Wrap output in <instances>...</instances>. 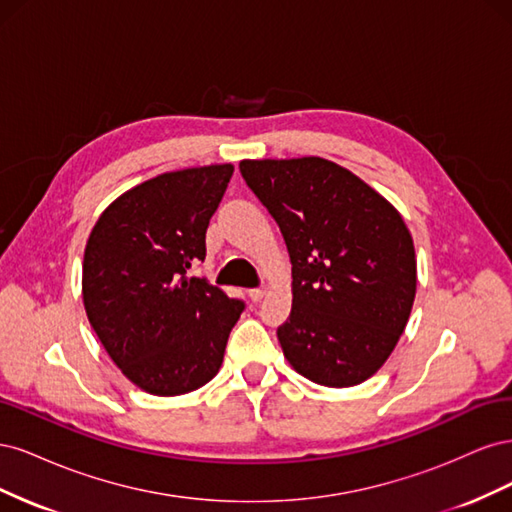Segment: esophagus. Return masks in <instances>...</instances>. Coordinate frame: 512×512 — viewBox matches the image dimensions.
<instances>
[{
	"instance_id": "obj_1",
	"label": "esophagus",
	"mask_w": 512,
	"mask_h": 512,
	"mask_svg": "<svg viewBox=\"0 0 512 512\" xmlns=\"http://www.w3.org/2000/svg\"><path fill=\"white\" fill-rule=\"evenodd\" d=\"M262 297H265V288H262V286H260V288H252V290H250V299H252L254 303H256V301H260Z\"/></svg>"
}]
</instances>
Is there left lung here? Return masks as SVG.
<instances>
[{"instance_id": "left-lung-1", "label": "left lung", "mask_w": 512, "mask_h": 512, "mask_svg": "<svg viewBox=\"0 0 512 512\" xmlns=\"http://www.w3.org/2000/svg\"><path fill=\"white\" fill-rule=\"evenodd\" d=\"M239 170L280 226L292 262V309L277 327L284 356L316 384H361L389 359L414 303L404 220L329 160H243Z\"/></svg>"}]
</instances>
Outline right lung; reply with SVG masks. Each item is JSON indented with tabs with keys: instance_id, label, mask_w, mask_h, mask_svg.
Wrapping results in <instances>:
<instances>
[{
	"instance_id": "1",
	"label": "right lung",
	"mask_w": 512,
	"mask_h": 512,
	"mask_svg": "<svg viewBox=\"0 0 512 512\" xmlns=\"http://www.w3.org/2000/svg\"><path fill=\"white\" fill-rule=\"evenodd\" d=\"M230 164L185 168L136 185L91 230L83 260L87 318L115 365L151 395H183L222 365L245 303L192 277Z\"/></svg>"
}]
</instances>
